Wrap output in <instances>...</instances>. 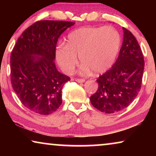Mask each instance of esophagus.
<instances>
[{
	"label": "esophagus",
	"mask_w": 156,
	"mask_h": 156,
	"mask_svg": "<svg viewBox=\"0 0 156 156\" xmlns=\"http://www.w3.org/2000/svg\"><path fill=\"white\" fill-rule=\"evenodd\" d=\"M75 81L78 83H84L85 82V80L84 79H76Z\"/></svg>",
	"instance_id": "obj_1"
}]
</instances>
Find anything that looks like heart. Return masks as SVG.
I'll list each match as a JSON object with an SVG mask.
<instances>
[{"label": "heart", "instance_id": "heart-1", "mask_svg": "<svg viewBox=\"0 0 156 156\" xmlns=\"http://www.w3.org/2000/svg\"><path fill=\"white\" fill-rule=\"evenodd\" d=\"M121 46V36L114 27H81L68 35L67 44L57 48V63L66 74H71L77 65L81 72L102 73L114 63Z\"/></svg>", "mask_w": 156, "mask_h": 156}]
</instances>
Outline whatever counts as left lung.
<instances>
[{
    "label": "left lung",
    "mask_w": 156,
    "mask_h": 156,
    "mask_svg": "<svg viewBox=\"0 0 156 156\" xmlns=\"http://www.w3.org/2000/svg\"><path fill=\"white\" fill-rule=\"evenodd\" d=\"M123 40L119 57L112 67L97 80L98 89L91 96L94 107L106 114L129 106L139 92L144 70V59L138 42L123 27Z\"/></svg>",
    "instance_id": "8db88e82"
}]
</instances>
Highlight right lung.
<instances>
[{
    "label": "right lung",
    "mask_w": 156,
    "mask_h": 156,
    "mask_svg": "<svg viewBox=\"0 0 156 156\" xmlns=\"http://www.w3.org/2000/svg\"><path fill=\"white\" fill-rule=\"evenodd\" d=\"M75 23L37 21L18 38L10 56L12 87L25 107L36 114L49 115L62 103V89L69 76L55 64L58 38Z\"/></svg>",
    "instance_id": "obj_1"
}]
</instances>
